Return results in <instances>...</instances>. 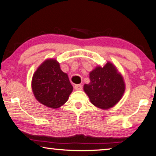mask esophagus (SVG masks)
Wrapping results in <instances>:
<instances>
[{
    "instance_id": "34e87169",
    "label": "esophagus",
    "mask_w": 156,
    "mask_h": 156,
    "mask_svg": "<svg viewBox=\"0 0 156 156\" xmlns=\"http://www.w3.org/2000/svg\"><path fill=\"white\" fill-rule=\"evenodd\" d=\"M74 89L76 91H80L83 89V85L82 84H75Z\"/></svg>"
}]
</instances>
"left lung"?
<instances>
[{"label":"left lung","mask_w":156,"mask_h":156,"mask_svg":"<svg viewBox=\"0 0 156 156\" xmlns=\"http://www.w3.org/2000/svg\"><path fill=\"white\" fill-rule=\"evenodd\" d=\"M90 83L84 85L94 106L108 109L120 101L125 91V84L122 75L112 62H107L104 67H96L89 73Z\"/></svg>","instance_id":"left-lung-1"}]
</instances>
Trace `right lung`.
<instances>
[{
  "label": "right lung",
  "instance_id": "right-lung-1",
  "mask_svg": "<svg viewBox=\"0 0 156 156\" xmlns=\"http://www.w3.org/2000/svg\"><path fill=\"white\" fill-rule=\"evenodd\" d=\"M31 88L36 100L52 109L64 105L73 91L67 74L55 59H47L39 66L33 75Z\"/></svg>",
  "mask_w": 156,
  "mask_h": 156
}]
</instances>
